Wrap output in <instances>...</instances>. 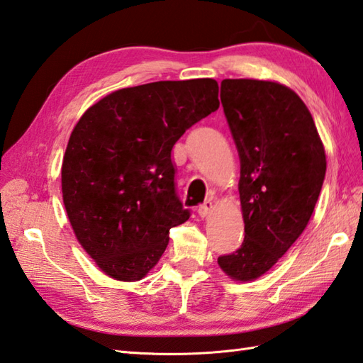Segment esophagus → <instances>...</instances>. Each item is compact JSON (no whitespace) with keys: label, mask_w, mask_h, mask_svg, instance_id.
I'll use <instances>...</instances> for the list:
<instances>
[{"label":"esophagus","mask_w":363,"mask_h":363,"mask_svg":"<svg viewBox=\"0 0 363 363\" xmlns=\"http://www.w3.org/2000/svg\"><path fill=\"white\" fill-rule=\"evenodd\" d=\"M212 212H213V203L211 201V199L198 207V213H199V217H201V218L209 217Z\"/></svg>","instance_id":"obj_1"}]
</instances>
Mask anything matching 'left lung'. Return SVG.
I'll return each instance as SVG.
<instances>
[{
	"instance_id": "1",
	"label": "left lung",
	"mask_w": 363,
	"mask_h": 363,
	"mask_svg": "<svg viewBox=\"0 0 363 363\" xmlns=\"http://www.w3.org/2000/svg\"><path fill=\"white\" fill-rule=\"evenodd\" d=\"M221 104L240 157L245 240L218 257L235 281H254L303 234L326 174L312 115L295 91L272 81L223 79Z\"/></svg>"
}]
</instances>
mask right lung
<instances>
[{"instance_id":"add662e5","label":"right lung","mask_w":363,"mask_h":363,"mask_svg":"<svg viewBox=\"0 0 363 363\" xmlns=\"http://www.w3.org/2000/svg\"><path fill=\"white\" fill-rule=\"evenodd\" d=\"M211 78L121 89L86 111L68 140L62 198L74 235L103 272L140 281L169 229L190 218L176 194L172 150L218 109Z\"/></svg>"}]
</instances>
